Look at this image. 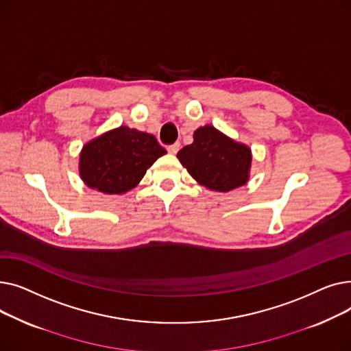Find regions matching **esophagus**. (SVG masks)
<instances>
[{
  "mask_svg": "<svg viewBox=\"0 0 351 351\" xmlns=\"http://www.w3.org/2000/svg\"><path fill=\"white\" fill-rule=\"evenodd\" d=\"M180 149V143L179 142H175V143H172V145H169L168 146V152L169 154H172V155H175V154H178V151Z\"/></svg>",
  "mask_w": 351,
  "mask_h": 351,
  "instance_id": "esophagus-1",
  "label": "esophagus"
}]
</instances>
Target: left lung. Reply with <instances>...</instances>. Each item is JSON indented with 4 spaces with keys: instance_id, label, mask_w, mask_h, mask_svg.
I'll return each instance as SVG.
<instances>
[{
    "instance_id": "left-lung-1",
    "label": "left lung",
    "mask_w": 351,
    "mask_h": 351,
    "mask_svg": "<svg viewBox=\"0 0 351 351\" xmlns=\"http://www.w3.org/2000/svg\"><path fill=\"white\" fill-rule=\"evenodd\" d=\"M178 159L200 185L229 192L247 182L252 154L247 146L206 125L193 134V143L178 152Z\"/></svg>"
}]
</instances>
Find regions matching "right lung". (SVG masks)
Instances as JSON below:
<instances>
[{"label": "right lung", "mask_w": 351, "mask_h": 351, "mask_svg": "<svg viewBox=\"0 0 351 351\" xmlns=\"http://www.w3.org/2000/svg\"><path fill=\"white\" fill-rule=\"evenodd\" d=\"M165 154L154 135L119 126L84 146L80 173L89 188L119 195L135 188Z\"/></svg>", "instance_id": "obj_1"}]
</instances>
